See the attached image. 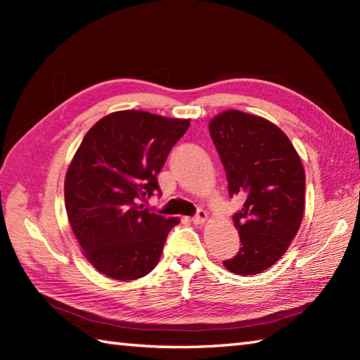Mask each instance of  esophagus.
<instances>
[{
	"mask_svg": "<svg viewBox=\"0 0 360 360\" xmlns=\"http://www.w3.org/2000/svg\"><path fill=\"white\" fill-rule=\"evenodd\" d=\"M192 221L195 225H203L206 221H208V212H206L205 210H198L197 216H195Z\"/></svg>",
	"mask_w": 360,
	"mask_h": 360,
	"instance_id": "34e87169",
	"label": "esophagus"
}]
</instances>
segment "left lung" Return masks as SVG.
Returning a JSON list of instances; mask_svg holds the SVG:
<instances>
[{
	"instance_id": "8db88e82",
	"label": "left lung",
	"mask_w": 360,
	"mask_h": 360,
	"mask_svg": "<svg viewBox=\"0 0 360 360\" xmlns=\"http://www.w3.org/2000/svg\"><path fill=\"white\" fill-rule=\"evenodd\" d=\"M229 193L245 198L233 216L241 248L224 266L259 275L288 251L304 211V169L285 133L260 115L227 109L210 120Z\"/></svg>"
}]
</instances>
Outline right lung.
Masks as SVG:
<instances>
[{
  "label": "right lung",
  "instance_id": "add662e5",
  "mask_svg": "<svg viewBox=\"0 0 360 360\" xmlns=\"http://www.w3.org/2000/svg\"><path fill=\"white\" fill-rule=\"evenodd\" d=\"M191 120L146 111H115L90 129L65 176V208L84 257L117 281L152 271L168 231L165 219L141 202L160 192L157 174Z\"/></svg>",
  "mask_w": 360,
  "mask_h": 360
}]
</instances>
